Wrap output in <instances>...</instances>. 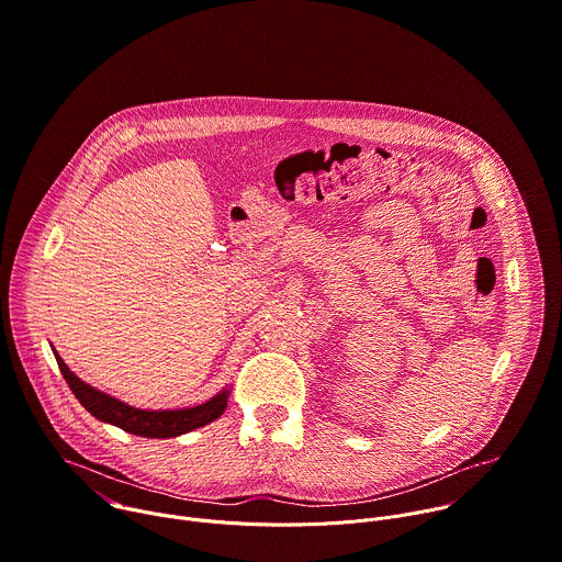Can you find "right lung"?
Wrapping results in <instances>:
<instances>
[{"label": "right lung", "mask_w": 562, "mask_h": 562, "mask_svg": "<svg viewBox=\"0 0 562 562\" xmlns=\"http://www.w3.org/2000/svg\"><path fill=\"white\" fill-rule=\"evenodd\" d=\"M55 359L59 363V370L64 380L68 382L70 391L79 400V404L99 422L116 426L130 435L147 437V439H169L184 432H192L196 428H203L212 422H216L229 400V389H223L218 395H214L210 402L192 406V408H173V411H143L134 408L130 404H123L121 400L105 395L90 384L81 382L75 372L66 366V361L59 357V352L53 348Z\"/></svg>", "instance_id": "1"}]
</instances>
